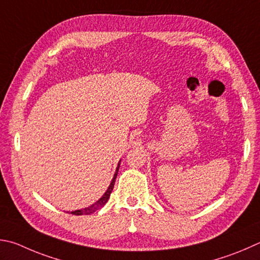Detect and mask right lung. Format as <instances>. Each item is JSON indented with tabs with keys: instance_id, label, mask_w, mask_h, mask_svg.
Instances as JSON below:
<instances>
[{
	"instance_id": "obj_1",
	"label": "right lung",
	"mask_w": 260,
	"mask_h": 260,
	"mask_svg": "<svg viewBox=\"0 0 260 260\" xmlns=\"http://www.w3.org/2000/svg\"><path fill=\"white\" fill-rule=\"evenodd\" d=\"M119 165H120V162L118 164L117 171H116V174H115L114 178H112V182L110 183V185H109V187H108L107 192L105 193V194H103V197L101 198V199L99 200L98 202H95V204H94V205H92V206L87 207V208H85V209H81V210H75V211H70V214H73V215H78V216H79V215H89V214H93L94 211H96V210H99V209H100V208H102V207L107 204V201H108V199H109V197H110V194H111V191H112V188H114V185H115V181H116V177H117V174H118V168H119Z\"/></svg>"
}]
</instances>
